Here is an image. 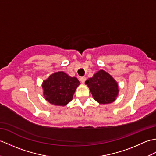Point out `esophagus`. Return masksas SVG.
<instances>
[{
  "instance_id": "34e87169",
  "label": "esophagus",
  "mask_w": 156,
  "mask_h": 156,
  "mask_svg": "<svg viewBox=\"0 0 156 156\" xmlns=\"http://www.w3.org/2000/svg\"><path fill=\"white\" fill-rule=\"evenodd\" d=\"M86 80V77L83 76V77L80 78V81H81L82 83H84Z\"/></svg>"
}]
</instances>
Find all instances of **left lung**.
<instances>
[{"instance_id": "8db88e82", "label": "left lung", "mask_w": 156, "mask_h": 156, "mask_svg": "<svg viewBox=\"0 0 156 156\" xmlns=\"http://www.w3.org/2000/svg\"><path fill=\"white\" fill-rule=\"evenodd\" d=\"M92 96L99 104H106L114 102L118 95V84L108 72L100 70L86 81Z\"/></svg>"}]
</instances>
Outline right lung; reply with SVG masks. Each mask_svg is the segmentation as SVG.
I'll return each instance as SVG.
<instances>
[{"label": "right lung", "mask_w": 156, "mask_h": 156, "mask_svg": "<svg viewBox=\"0 0 156 156\" xmlns=\"http://www.w3.org/2000/svg\"><path fill=\"white\" fill-rule=\"evenodd\" d=\"M80 84L76 77H71L62 71L54 72L42 82L43 95L49 103L64 106L72 100Z\"/></svg>", "instance_id": "right-lung-1"}]
</instances>
